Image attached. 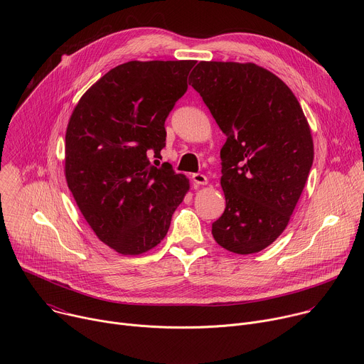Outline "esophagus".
<instances>
[{"label": "esophagus", "mask_w": 364, "mask_h": 364, "mask_svg": "<svg viewBox=\"0 0 364 364\" xmlns=\"http://www.w3.org/2000/svg\"><path fill=\"white\" fill-rule=\"evenodd\" d=\"M193 183L196 186H205L207 183H209V180H207V177L204 174L197 173V174H193Z\"/></svg>", "instance_id": "esophagus-1"}]
</instances>
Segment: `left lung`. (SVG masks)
<instances>
[{
  "label": "left lung",
  "mask_w": 364,
  "mask_h": 364,
  "mask_svg": "<svg viewBox=\"0 0 364 364\" xmlns=\"http://www.w3.org/2000/svg\"><path fill=\"white\" fill-rule=\"evenodd\" d=\"M188 80L228 136L226 209L212 235L229 252H261L288 226L313 166L308 121L292 90L255 63L200 62Z\"/></svg>",
  "instance_id": "obj_1"
}]
</instances>
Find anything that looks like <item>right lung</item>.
I'll list each match as a JSON object with an SVG mask.
<instances>
[{"label":"right lung","mask_w":364,"mask_h":364,"mask_svg":"<svg viewBox=\"0 0 364 364\" xmlns=\"http://www.w3.org/2000/svg\"><path fill=\"white\" fill-rule=\"evenodd\" d=\"M194 60H132L79 99L68 129V187L95 235L121 255H141L167 235L190 181L151 166L166 146L164 122L187 90Z\"/></svg>","instance_id":"1"}]
</instances>
